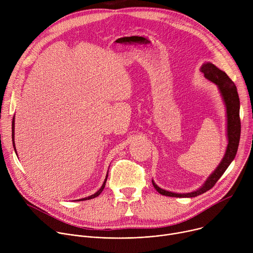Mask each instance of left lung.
Listing matches in <instances>:
<instances>
[{"mask_svg":"<svg viewBox=\"0 0 253 253\" xmlns=\"http://www.w3.org/2000/svg\"><path fill=\"white\" fill-rule=\"evenodd\" d=\"M201 72L204 74V77L208 79L209 81L215 83L218 86L220 93L223 97L225 106H226V113H227V138H228V144L225 155L218 165V167L215 169V171L208 177L206 182L203 184V186L191 193L186 194H179V193H173L166 191L164 189H161L158 187L154 181H152V184L154 188L162 195L165 196H171V197H195L197 195H200L209 189H211L215 183L218 181V179L222 176V174L225 172V170L228 168L232 160L234 159L238 145H239V139H240V131H241V123H240V117H239V108H240V102L239 97L237 93V89L233 81L227 76L225 72L218 69L212 63H206L203 64L201 67Z\"/></svg>","mask_w":253,"mask_h":253,"instance_id":"obj_1","label":"left lung"}]
</instances>
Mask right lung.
<instances>
[{"instance_id": "1", "label": "right lung", "mask_w": 253, "mask_h": 253, "mask_svg": "<svg viewBox=\"0 0 253 253\" xmlns=\"http://www.w3.org/2000/svg\"><path fill=\"white\" fill-rule=\"evenodd\" d=\"M15 117V116H14ZM14 122H15V120H14V118H13V122H12V138H13V145H14V149L16 150V148H15V143H14V133H15V131H14ZM107 177H108V173H107V175H106V178H105V181H104V183H103V185H102V187L96 192V193H94L93 195H91V196H88V197H86V198H82V199H79L80 201L81 200H89V199H92V198H95V197H97L98 195H100V193L103 191V189H104V187H105V184H106V181H107ZM78 201V200H77Z\"/></svg>"}]
</instances>
